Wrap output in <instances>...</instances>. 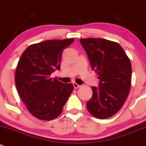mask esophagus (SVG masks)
I'll return each mask as SVG.
<instances>
[{
    "instance_id": "esophagus-1",
    "label": "esophagus",
    "mask_w": 146,
    "mask_h": 146,
    "mask_svg": "<svg viewBox=\"0 0 146 146\" xmlns=\"http://www.w3.org/2000/svg\"><path fill=\"white\" fill-rule=\"evenodd\" d=\"M73 86H74V89H77L79 88V87H81V85H80V84H77L76 82H73Z\"/></svg>"
}]
</instances>
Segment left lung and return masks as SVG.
<instances>
[{"instance_id": "1", "label": "left lung", "mask_w": 146, "mask_h": 146, "mask_svg": "<svg viewBox=\"0 0 146 146\" xmlns=\"http://www.w3.org/2000/svg\"><path fill=\"white\" fill-rule=\"evenodd\" d=\"M91 67L98 73L99 87H92V97L87 102L89 112L99 119L117 113L130 92V60L118 43L104 38H80Z\"/></svg>"}]
</instances>
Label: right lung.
<instances>
[{
	"label": "right lung",
	"instance_id": "1",
	"mask_svg": "<svg viewBox=\"0 0 146 146\" xmlns=\"http://www.w3.org/2000/svg\"><path fill=\"white\" fill-rule=\"evenodd\" d=\"M74 41L53 39L31 44L21 56L15 75L16 87L28 110L36 118L51 120L57 117L73 91L72 83L64 84L50 75L60 69L62 52Z\"/></svg>",
	"mask_w": 146,
	"mask_h": 146
}]
</instances>
